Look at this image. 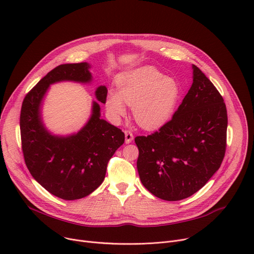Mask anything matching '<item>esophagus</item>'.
Listing matches in <instances>:
<instances>
[{
	"mask_svg": "<svg viewBox=\"0 0 254 254\" xmlns=\"http://www.w3.org/2000/svg\"><path fill=\"white\" fill-rule=\"evenodd\" d=\"M125 136H126V143L129 144L132 140H134V135H132V132L129 130H126L125 131Z\"/></svg>",
	"mask_w": 254,
	"mask_h": 254,
	"instance_id": "obj_1",
	"label": "esophagus"
}]
</instances>
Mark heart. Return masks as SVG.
I'll use <instances>...</instances> for the list:
<instances>
[{"instance_id":"1","label":"heart","mask_w":254,"mask_h":254,"mask_svg":"<svg viewBox=\"0 0 254 254\" xmlns=\"http://www.w3.org/2000/svg\"><path fill=\"white\" fill-rule=\"evenodd\" d=\"M118 92L109 89L106 108L113 117L126 114L125 102L132 106L138 125L146 129L165 125L174 114L180 98V86L174 78L165 76L153 66H143L119 75Z\"/></svg>"}]
</instances>
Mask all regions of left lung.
Listing matches in <instances>:
<instances>
[{
    "label": "left lung",
    "instance_id": "1",
    "mask_svg": "<svg viewBox=\"0 0 254 254\" xmlns=\"http://www.w3.org/2000/svg\"><path fill=\"white\" fill-rule=\"evenodd\" d=\"M228 114L220 93L192 64V84L169 123L136 137L142 184L165 201L186 198L209 181L225 153Z\"/></svg>",
    "mask_w": 254,
    "mask_h": 254
}]
</instances>
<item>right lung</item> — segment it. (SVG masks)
Returning <instances> with one entry per match:
<instances>
[{"label":"right lung","mask_w":254,"mask_h":254,"mask_svg":"<svg viewBox=\"0 0 254 254\" xmlns=\"http://www.w3.org/2000/svg\"><path fill=\"white\" fill-rule=\"evenodd\" d=\"M88 63L64 64L50 71L25 96L20 112V132L25 165L34 179L51 194L66 201L82 198L105 179L107 164L125 142L118 127L101 118L92 101L86 124L76 132L56 135L44 124L42 109L50 85L60 82L90 84ZM96 99L106 102L107 87H97Z\"/></svg>","instance_id":"right-lung-1"}]
</instances>
